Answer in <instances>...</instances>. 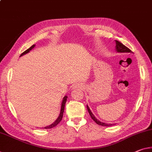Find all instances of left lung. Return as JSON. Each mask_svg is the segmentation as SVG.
Wrapping results in <instances>:
<instances>
[{"mask_svg": "<svg viewBox=\"0 0 152 152\" xmlns=\"http://www.w3.org/2000/svg\"><path fill=\"white\" fill-rule=\"evenodd\" d=\"M115 50H116L118 53H132L131 50H130L128 47H126V46H124L122 43L120 42L119 41H118V40H115ZM86 107H87L88 112L91 115V118H92L97 124L102 125V126H114L115 124H106L105 123V122H100L99 120L96 118L94 114L91 112L90 108H89L88 105H86Z\"/></svg>", "mask_w": 152, "mask_h": 152, "instance_id": "1", "label": "left lung"}]
</instances>
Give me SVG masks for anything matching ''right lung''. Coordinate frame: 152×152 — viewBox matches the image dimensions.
Instances as JSON below:
<instances>
[{"label":"right lung","mask_w":152,"mask_h":152,"mask_svg":"<svg viewBox=\"0 0 152 152\" xmlns=\"http://www.w3.org/2000/svg\"><path fill=\"white\" fill-rule=\"evenodd\" d=\"M35 47V45H33L32 47L29 48L28 49H27L26 50H25L23 53H22L21 54L20 57L21 56H23V55H25L26 53H29L30 51L31 50H32V49H34ZM67 96H65V97L63 98V101H62L61 102V110H60V114L59 115V116L56 119V120L53 122V123L51 124L50 125H49V126H45V127H42V128L40 129H52L53 128V127H55V126H57V124H58L60 122H61V120H62V118H63V114H64V108H65V104H66V101H67Z\"/></svg>","instance_id":"add662e5"}]
</instances>
